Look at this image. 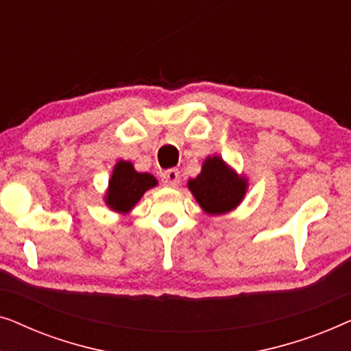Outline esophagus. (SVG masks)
I'll use <instances>...</instances> for the list:
<instances>
[{"label": "esophagus", "instance_id": "34e87169", "mask_svg": "<svg viewBox=\"0 0 351 351\" xmlns=\"http://www.w3.org/2000/svg\"><path fill=\"white\" fill-rule=\"evenodd\" d=\"M162 184L166 186H171V189H176L177 185L180 184V172L177 169H169L162 174Z\"/></svg>", "mask_w": 351, "mask_h": 351}]
</instances>
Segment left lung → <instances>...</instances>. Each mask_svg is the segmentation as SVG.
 I'll return each instance as SVG.
<instances>
[{
  "instance_id": "left-lung-1",
  "label": "left lung",
  "mask_w": 351,
  "mask_h": 351,
  "mask_svg": "<svg viewBox=\"0 0 351 351\" xmlns=\"http://www.w3.org/2000/svg\"><path fill=\"white\" fill-rule=\"evenodd\" d=\"M186 185L206 214L222 215L243 203L249 184L246 177L214 155L206 158L199 174Z\"/></svg>"
}]
</instances>
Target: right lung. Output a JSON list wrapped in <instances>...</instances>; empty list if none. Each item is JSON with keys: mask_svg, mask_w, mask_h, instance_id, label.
<instances>
[{"mask_svg": "<svg viewBox=\"0 0 351 351\" xmlns=\"http://www.w3.org/2000/svg\"><path fill=\"white\" fill-rule=\"evenodd\" d=\"M158 185L155 176L148 172H137L131 161L119 160L113 166L104 201L110 209L118 214H129L147 190Z\"/></svg>", "mask_w": 351, "mask_h": 351, "instance_id": "add662e5", "label": "right lung"}]
</instances>
